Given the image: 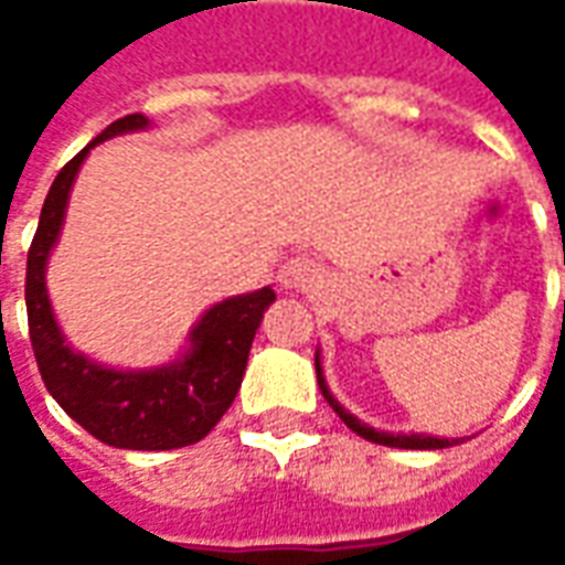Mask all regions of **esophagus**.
<instances>
[{
  "instance_id": "esophagus-1",
  "label": "esophagus",
  "mask_w": 565,
  "mask_h": 565,
  "mask_svg": "<svg viewBox=\"0 0 565 565\" xmlns=\"http://www.w3.org/2000/svg\"><path fill=\"white\" fill-rule=\"evenodd\" d=\"M278 284L284 290H315L323 284V266L311 257H294L278 269Z\"/></svg>"
}]
</instances>
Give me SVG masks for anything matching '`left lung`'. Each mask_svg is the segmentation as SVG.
Instances as JSON below:
<instances>
[{
	"instance_id": "1",
	"label": "left lung",
	"mask_w": 565,
	"mask_h": 565,
	"mask_svg": "<svg viewBox=\"0 0 565 565\" xmlns=\"http://www.w3.org/2000/svg\"><path fill=\"white\" fill-rule=\"evenodd\" d=\"M563 315H565V302H563ZM315 369H318V384H320V393H323V399L332 405V412L342 417L344 424H348V429H354L356 436L369 438V441H375V445H387V448H408V450H438V448H450V445H457V438L417 436V433H412V436H405V433L391 436V433H379V429H372V426L360 424L351 412H344L342 405H339V399H335V396L330 393V387H327V381H323V369H320V356H315Z\"/></svg>"
}]
</instances>
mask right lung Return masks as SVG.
I'll return each mask as SVG.
<instances>
[{"label":"right lung","mask_w":565,"mask_h":565,"mask_svg":"<svg viewBox=\"0 0 565 565\" xmlns=\"http://www.w3.org/2000/svg\"><path fill=\"white\" fill-rule=\"evenodd\" d=\"M145 127V115L120 117L75 153L54 178L26 254V318L44 387L75 424L111 448L172 450L209 436L233 405L245 379L250 342L257 335L263 311L275 302V290L263 287L257 294L233 296L209 308L193 330L184 360L150 372L96 366L63 342L47 302L44 263L63 226L72 181L96 141Z\"/></svg>","instance_id":"1"}]
</instances>
